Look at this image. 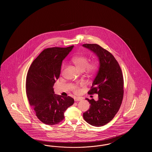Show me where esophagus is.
I'll return each instance as SVG.
<instances>
[{
	"label": "esophagus",
	"instance_id": "34e87169",
	"mask_svg": "<svg viewBox=\"0 0 152 152\" xmlns=\"http://www.w3.org/2000/svg\"><path fill=\"white\" fill-rule=\"evenodd\" d=\"M74 100H75V101H81V100H82V99H81V98H80V97H75V99H74Z\"/></svg>",
	"mask_w": 152,
	"mask_h": 152
}]
</instances>
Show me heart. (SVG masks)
I'll return each instance as SVG.
<instances>
[{
	"label": "heart",
	"mask_w": 152,
	"mask_h": 152,
	"mask_svg": "<svg viewBox=\"0 0 152 152\" xmlns=\"http://www.w3.org/2000/svg\"><path fill=\"white\" fill-rule=\"evenodd\" d=\"M73 64L75 65L76 68L80 72L84 71L86 69L88 73H93L97 68V64L96 62L89 63V58L85 56H75L71 60ZM64 66L62 65L61 69H64ZM73 91L75 93L77 94L79 92V88L77 86L73 87Z\"/></svg>",
	"instance_id": "heart-1"
}]
</instances>
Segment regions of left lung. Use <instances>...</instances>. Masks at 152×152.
Listing matches in <instances>:
<instances>
[{"mask_svg": "<svg viewBox=\"0 0 152 152\" xmlns=\"http://www.w3.org/2000/svg\"><path fill=\"white\" fill-rule=\"evenodd\" d=\"M83 46L93 52L99 61V67L89 94H98L99 99L86 100L89 109L83 113L85 121L94 126H103L110 122L118 112L123 101L124 79L121 68L115 57L96 44Z\"/></svg>", "mask_w": 152, "mask_h": 152, "instance_id": "8db88e82", "label": "left lung"}]
</instances>
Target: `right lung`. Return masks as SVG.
<instances>
[{
    "instance_id": "right-lung-1",
    "label": "right lung",
    "mask_w": 152,
    "mask_h": 152,
    "mask_svg": "<svg viewBox=\"0 0 152 152\" xmlns=\"http://www.w3.org/2000/svg\"><path fill=\"white\" fill-rule=\"evenodd\" d=\"M73 47L45 49L32 62L27 73L26 94L29 104L37 117L48 125L64 120L65 110L74 103L69 96L55 94L53 88L59 77L62 61Z\"/></svg>"
}]
</instances>
